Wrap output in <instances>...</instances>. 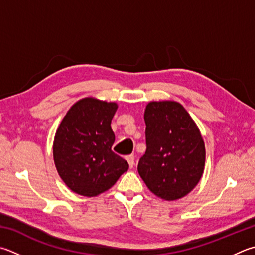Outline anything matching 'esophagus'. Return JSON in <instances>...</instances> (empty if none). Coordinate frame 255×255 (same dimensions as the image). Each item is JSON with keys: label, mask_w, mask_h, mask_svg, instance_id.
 <instances>
[{"label": "esophagus", "mask_w": 255, "mask_h": 255, "mask_svg": "<svg viewBox=\"0 0 255 255\" xmlns=\"http://www.w3.org/2000/svg\"><path fill=\"white\" fill-rule=\"evenodd\" d=\"M126 159H127L128 164H129V167L132 168L133 165H135V156H133V155H129V156L126 157Z\"/></svg>", "instance_id": "obj_1"}]
</instances>
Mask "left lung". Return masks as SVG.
Returning a JSON list of instances; mask_svg holds the SVG:
<instances>
[{
    "label": "left lung",
    "instance_id": "left-lung-1",
    "mask_svg": "<svg viewBox=\"0 0 255 255\" xmlns=\"http://www.w3.org/2000/svg\"><path fill=\"white\" fill-rule=\"evenodd\" d=\"M143 119L147 148L138 173L156 196L179 200L195 188L204 172L202 133L186 109L173 100L148 103Z\"/></svg>",
    "mask_w": 255,
    "mask_h": 255
}]
</instances>
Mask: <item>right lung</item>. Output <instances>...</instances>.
I'll return each mask as SVG.
<instances>
[{
    "label": "right lung",
    "instance_id": "add662e5",
    "mask_svg": "<svg viewBox=\"0 0 255 255\" xmlns=\"http://www.w3.org/2000/svg\"><path fill=\"white\" fill-rule=\"evenodd\" d=\"M117 109V103L86 97L71 106L55 131V168L79 195L94 197L108 191L129 167L112 150L115 133L110 125Z\"/></svg>",
    "mask_w": 255,
    "mask_h": 255
}]
</instances>
